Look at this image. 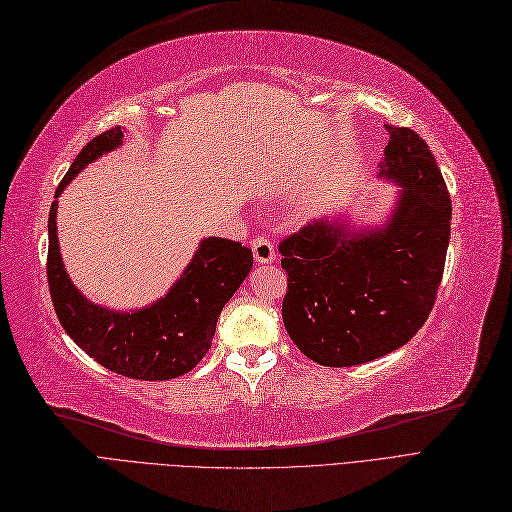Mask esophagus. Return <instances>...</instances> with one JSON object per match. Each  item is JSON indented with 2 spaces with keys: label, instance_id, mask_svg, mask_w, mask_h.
<instances>
[{
  "label": "esophagus",
  "instance_id": "esophagus-1",
  "mask_svg": "<svg viewBox=\"0 0 512 512\" xmlns=\"http://www.w3.org/2000/svg\"><path fill=\"white\" fill-rule=\"evenodd\" d=\"M251 249H253V257L259 263H270L276 259V251H274V244L266 234H257L251 240Z\"/></svg>",
  "mask_w": 512,
  "mask_h": 512
}]
</instances>
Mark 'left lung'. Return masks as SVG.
I'll return each instance as SVG.
<instances>
[{
  "instance_id": "1",
  "label": "left lung",
  "mask_w": 512,
  "mask_h": 512,
  "mask_svg": "<svg viewBox=\"0 0 512 512\" xmlns=\"http://www.w3.org/2000/svg\"><path fill=\"white\" fill-rule=\"evenodd\" d=\"M383 176L402 185L385 229L351 234L308 223L280 240L283 323L298 349L349 368L400 349L430 317L447 259L451 197L417 131L387 125Z\"/></svg>"
}]
</instances>
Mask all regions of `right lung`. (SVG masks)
Segmentation results:
<instances>
[{"label":"right lung","instance_id":"obj_1","mask_svg":"<svg viewBox=\"0 0 512 512\" xmlns=\"http://www.w3.org/2000/svg\"><path fill=\"white\" fill-rule=\"evenodd\" d=\"M121 125L95 136L74 159L65 185L89 161L117 148ZM57 202L48 214L46 276L57 319L82 351L97 364L136 381H170L193 370L212 346L223 306L253 268V253L240 242L208 238L166 298L131 315H121L82 298L63 270L57 240Z\"/></svg>","mask_w":512,"mask_h":512}]
</instances>
